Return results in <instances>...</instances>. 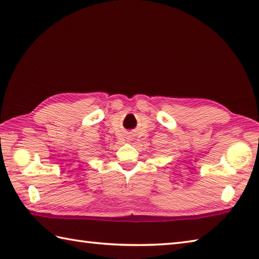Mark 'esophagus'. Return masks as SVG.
Instances as JSON below:
<instances>
[{
    "label": "esophagus",
    "instance_id": "34e87169",
    "mask_svg": "<svg viewBox=\"0 0 259 259\" xmlns=\"http://www.w3.org/2000/svg\"><path fill=\"white\" fill-rule=\"evenodd\" d=\"M133 139H134V138H133V137H131V136L128 137V140H133Z\"/></svg>",
    "mask_w": 259,
    "mask_h": 259
}]
</instances>
